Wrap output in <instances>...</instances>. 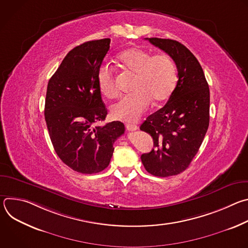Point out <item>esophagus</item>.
<instances>
[{
	"label": "esophagus",
	"mask_w": 248,
	"mask_h": 248,
	"mask_svg": "<svg viewBox=\"0 0 248 248\" xmlns=\"http://www.w3.org/2000/svg\"><path fill=\"white\" fill-rule=\"evenodd\" d=\"M125 128L127 130H129V131H134V130H136L138 128V126L135 125V124H125Z\"/></svg>",
	"instance_id": "obj_1"
}]
</instances>
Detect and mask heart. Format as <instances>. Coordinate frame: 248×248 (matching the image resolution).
<instances>
[{"mask_svg":"<svg viewBox=\"0 0 248 248\" xmlns=\"http://www.w3.org/2000/svg\"><path fill=\"white\" fill-rule=\"evenodd\" d=\"M124 70L136 76L132 90L111 108L113 118L125 122H135L142 116L151 100L161 103L169 98L176 83V68L172 59L167 54L152 55L141 48H130L119 56ZM98 87L106 98H115L119 91L115 83L112 67L103 63L97 74Z\"/></svg>","mask_w":248,"mask_h":248,"instance_id":"1","label":"heart"}]
</instances>
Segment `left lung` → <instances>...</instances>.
Instances as JSON below:
<instances>
[{
    "instance_id": "obj_1",
    "label": "left lung",
    "mask_w": 248,
    "mask_h": 248,
    "mask_svg": "<svg viewBox=\"0 0 248 248\" xmlns=\"http://www.w3.org/2000/svg\"><path fill=\"white\" fill-rule=\"evenodd\" d=\"M145 39L165 51L178 68V82L168 102L140 125L154 141L152 151L141 155L145 170L167 178L187 169L202 144L209 126L210 91L199 62L185 45Z\"/></svg>"
}]
</instances>
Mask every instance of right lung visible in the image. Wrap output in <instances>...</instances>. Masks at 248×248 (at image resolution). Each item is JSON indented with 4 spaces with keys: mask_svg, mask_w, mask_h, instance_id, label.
Wrapping results in <instances>:
<instances>
[{
    "mask_svg": "<svg viewBox=\"0 0 248 248\" xmlns=\"http://www.w3.org/2000/svg\"><path fill=\"white\" fill-rule=\"evenodd\" d=\"M110 42L88 41L69 51L47 87L44 113L52 144L67 167L81 173L107 168L114 142L124 132L121 122L97 125L108 114L97 74Z\"/></svg>",
    "mask_w": 248,
    "mask_h": 248,
    "instance_id": "obj_1",
    "label": "right lung"
}]
</instances>
